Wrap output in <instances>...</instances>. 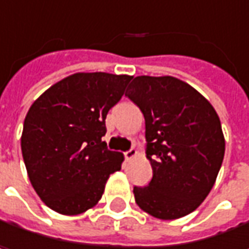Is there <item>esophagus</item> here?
Here are the masks:
<instances>
[{"mask_svg": "<svg viewBox=\"0 0 249 249\" xmlns=\"http://www.w3.org/2000/svg\"><path fill=\"white\" fill-rule=\"evenodd\" d=\"M124 156L126 160H132L134 157H137V156H138V151H137V150H134V148H131V150L125 151Z\"/></svg>", "mask_w": 249, "mask_h": 249, "instance_id": "esophagus-1", "label": "esophagus"}]
</instances>
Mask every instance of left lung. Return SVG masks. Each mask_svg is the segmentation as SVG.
I'll return each mask as SVG.
<instances>
[{"mask_svg": "<svg viewBox=\"0 0 249 249\" xmlns=\"http://www.w3.org/2000/svg\"><path fill=\"white\" fill-rule=\"evenodd\" d=\"M144 114L153 178L134 187L135 203L170 221L196 211L212 190L225 154L221 120L211 102L173 76H137L126 89Z\"/></svg>", "mask_w": 249, "mask_h": 249, "instance_id": "8db88e82", "label": "left lung"}]
</instances>
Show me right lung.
Instances as JSON below:
<instances>
[{
  "label": "right lung",
  "mask_w": 249,
  "mask_h": 249,
  "mask_svg": "<svg viewBox=\"0 0 249 249\" xmlns=\"http://www.w3.org/2000/svg\"><path fill=\"white\" fill-rule=\"evenodd\" d=\"M132 76L77 72L44 90L30 107L21 153L31 186L52 211L79 215L102 197L124 154L107 148L108 111Z\"/></svg>",
  "instance_id": "right-lung-1"
}]
</instances>
